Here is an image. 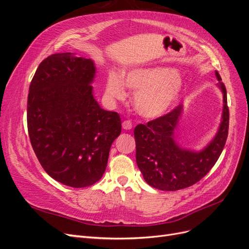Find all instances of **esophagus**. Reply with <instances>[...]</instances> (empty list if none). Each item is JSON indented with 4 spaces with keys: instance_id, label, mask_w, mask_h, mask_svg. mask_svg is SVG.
I'll return each mask as SVG.
<instances>
[{
    "instance_id": "34e87169",
    "label": "esophagus",
    "mask_w": 249,
    "mask_h": 249,
    "mask_svg": "<svg viewBox=\"0 0 249 249\" xmlns=\"http://www.w3.org/2000/svg\"><path fill=\"white\" fill-rule=\"evenodd\" d=\"M132 122L131 120H124V122L123 123V129L127 131V130H131L132 129Z\"/></svg>"
}]
</instances>
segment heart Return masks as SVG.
<instances>
[{
  "mask_svg": "<svg viewBox=\"0 0 249 249\" xmlns=\"http://www.w3.org/2000/svg\"><path fill=\"white\" fill-rule=\"evenodd\" d=\"M124 85L134 91V105L140 115L156 118L165 114L178 100L182 91L183 80L172 67H139L126 71L124 82L115 72H110L106 83L109 99L123 101Z\"/></svg>",
  "mask_w": 249,
  "mask_h": 249,
  "instance_id": "b5f03b06",
  "label": "heart"
}]
</instances>
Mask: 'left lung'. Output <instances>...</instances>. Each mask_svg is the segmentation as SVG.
<instances>
[{
	"label": "left lung",
	"instance_id": "left-lung-1",
	"mask_svg": "<svg viewBox=\"0 0 249 249\" xmlns=\"http://www.w3.org/2000/svg\"><path fill=\"white\" fill-rule=\"evenodd\" d=\"M218 88L223 95L221 123L215 137L200 150L180 146L176 132L183 113L179 105L168 114L138 124L134 130L136 162L145 182L162 191H177L197 183L220 157L229 133L230 113L227 89L215 71Z\"/></svg>",
	"mask_w": 249,
	"mask_h": 249
}]
</instances>
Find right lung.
<instances>
[{
  "mask_svg": "<svg viewBox=\"0 0 249 249\" xmlns=\"http://www.w3.org/2000/svg\"><path fill=\"white\" fill-rule=\"evenodd\" d=\"M91 59L53 54L39 64L29 88L27 123L34 153L48 175L73 188L93 185L107 167L122 132L116 112L96 102Z\"/></svg>",
  "mask_w": 249,
  "mask_h": 249,
  "instance_id": "obj_1",
  "label": "right lung"
}]
</instances>
